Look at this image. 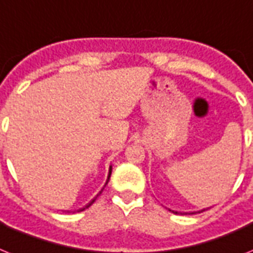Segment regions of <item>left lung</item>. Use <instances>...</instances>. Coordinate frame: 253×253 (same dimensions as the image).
I'll list each match as a JSON object with an SVG mask.
<instances>
[{
    "label": "left lung",
    "instance_id": "1",
    "mask_svg": "<svg viewBox=\"0 0 253 253\" xmlns=\"http://www.w3.org/2000/svg\"><path fill=\"white\" fill-rule=\"evenodd\" d=\"M169 209V208H166ZM208 209V208H207ZM207 209H201V211H196V212H176V211H173V209H169V212L174 213V214H180V215H187V214H196V213H201L204 212V211H207Z\"/></svg>",
    "mask_w": 253,
    "mask_h": 253
}]
</instances>
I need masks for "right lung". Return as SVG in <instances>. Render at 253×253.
I'll return each instance as SVG.
<instances>
[{"label": "right lung", "mask_w": 253, "mask_h": 253, "mask_svg": "<svg viewBox=\"0 0 253 253\" xmlns=\"http://www.w3.org/2000/svg\"><path fill=\"white\" fill-rule=\"evenodd\" d=\"M112 169H113V168H112V165H110V166H109V173H108V178H106V182H105V184H104V187H105L106 184H108L109 179H110V175H112ZM104 187H102V188H101V191H100V192H98V194L96 195V196H94V198L92 199V200L89 201V203H88L87 205H84L83 208H80L79 211H78V212H82V211H85V209H87V208H89V207H91V205L93 204L94 201H96V199H97L98 196H100V195H101V192H102V191H104Z\"/></svg>", "instance_id": "obj_1"}]
</instances>
